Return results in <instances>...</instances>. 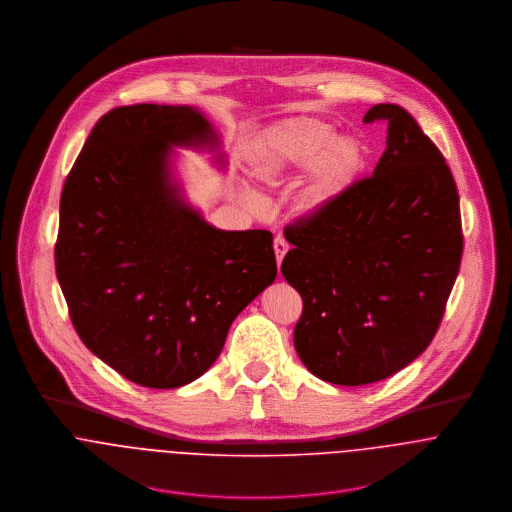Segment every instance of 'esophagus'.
Returning <instances> with one entry per match:
<instances>
[{
  "label": "esophagus",
  "instance_id": "esophagus-1",
  "mask_svg": "<svg viewBox=\"0 0 512 512\" xmlns=\"http://www.w3.org/2000/svg\"><path fill=\"white\" fill-rule=\"evenodd\" d=\"M288 250H290L288 242H286L282 236H278V238L274 240V252H276V262H278V266H282V260H284V256H286Z\"/></svg>",
  "mask_w": 512,
  "mask_h": 512
}]
</instances>
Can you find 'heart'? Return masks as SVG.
Returning <instances> with one entry per match:
<instances>
[{"label": "heart", "mask_w": 512, "mask_h": 512, "mask_svg": "<svg viewBox=\"0 0 512 512\" xmlns=\"http://www.w3.org/2000/svg\"><path fill=\"white\" fill-rule=\"evenodd\" d=\"M317 167L305 197L315 209L333 199L365 165V147L353 138L337 140L331 124L317 118H290L272 128L254 149V175L266 185H280L295 173Z\"/></svg>", "instance_id": "1"}]
</instances>
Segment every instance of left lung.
Wrapping results in <instances>:
<instances>
[{"label": "left lung", "instance_id": "left-lung-1", "mask_svg": "<svg viewBox=\"0 0 512 512\" xmlns=\"http://www.w3.org/2000/svg\"><path fill=\"white\" fill-rule=\"evenodd\" d=\"M380 120L388 136L372 175L284 228L282 274L303 299L295 351L343 386L392 376L428 349L463 254L445 157L402 106L376 104L363 122Z\"/></svg>", "mask_w": 512, "mask_h": 512}]
</instances>
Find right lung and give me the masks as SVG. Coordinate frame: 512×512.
I'll use <instances>...</instances> for the list:
<instances>
[{
    "mask_svg": "<svg viewBox=\"0 0 512 512\" xmlns=\"http://www.w3.org/2000/svg\"><path fill=\"white\" fill-rule=\"evenodd\" d=\"M189 106L104 114L61 195L55 268L80 341L124 378L177 388L207 372L234 317L278 274L268 230H217L169 183V146L211 144Z\"/></svg>",
    "mask_w": 512,
    "mask_h": 512,
    "instance_id": "1",
    "label": "right lung"
}]
</instances>
